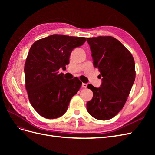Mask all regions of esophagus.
I'll return each mask as SVG.
<instances>
[{
    "mask_svg": "<svg viewBox=\"0 0 155 155\" xmlns=\"http://www.w3.org/2000/svg\"><path fill=\"white\" fill-rule=\"evenodd\" d=\"M82 87H83V88L87 87V83H82Z\"/></svg>",
    "mask_w": 155,
    "mask_h": 155,
    "instance_id": "obj_1",
    "label": "esophagus"
}]
</instances>
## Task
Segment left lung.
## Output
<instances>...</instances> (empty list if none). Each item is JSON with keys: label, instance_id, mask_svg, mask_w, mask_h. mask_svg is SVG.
I'll use <instances>...</instances> for the list:
<instances>
[{"label": "left lung", "instance_id": "8db88e82", "mask_svg": "<svg viewBox=\"0 0 155 155\" xmlns=\"http://www.w3.org/2000/svg\"><path fill=\"white\" fill-rule=\"evenodd\" d=\"M90 46L93 64L102 78L100 87L88 84L93 92L87 102L88 112L93 118L107 120L122 109L134 82V58L120 42L111 36L87 38Z\"/></svg>", "mask_w": 155, "mask_h": 155}]
</instances>
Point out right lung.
Instances as JSON below:
<instances>
[{
	"mask_svg": "<svg viewBox=\"0 0 155 155\" xmlns=\"http://www.w3.org/2000/svg\"><path fill=\"white\" fill-rule=\"evenodd\" d=\"M85 41V37L54 34L31 45L25 66V87L31 105L41 116H63L80 88L78 78L65 79L58 70L66 68L72 51Z\"/></svg>",
	"mask_w": 155,
	"mask_h": 155,
	"instance_id": "1",
	"label": "right lung"
}]
</instances>
